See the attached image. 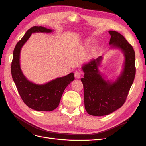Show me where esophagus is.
<instances>
[{"label": "esophagus", "instance_id": "1", "mask_svg": "<svg viewBox=\"0 0 146 146\" xmlns=\"http://www.w3.org/2000/svg\"><path fill=\"white\" fill-rule=\"evenodd\" d=\"M74 76H75V78H80L82 76V73L80 71H76L74 73Z\"/></svg>", "mask_w": 146, "mask_h": 146}]
</instances>
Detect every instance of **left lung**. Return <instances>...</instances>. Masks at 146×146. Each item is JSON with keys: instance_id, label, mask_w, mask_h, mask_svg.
Here are the masks:
<instances>
[{"instance_id": "obj_1", "label": "left lung", "mask_w": 146, "mask_h": 146, "mask_svg": "<svg viewBox=\"0 0 146 146\" xmlns=\"http://www.w3.org/2000/svg\"><path fill=\"white\" fill-rule=\"evenodd\" d=\"M111 48H118L124 55L123 68L116 80H106L99 67L102 60L97 59L82 66L84 74L81 81L83 85L84 103L87 113L92 116H102L116 111L125 103L136 74L135 54L133 48L122 35L110 30Z\"/></svg>"}]
</instances>
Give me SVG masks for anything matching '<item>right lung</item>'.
Masks as SVG:
<instances>
[{
	"label": "right lung",
	"instance_id": "obj_1",
	"mask_svg": "<svg viewBox=\"0 0 146 146\" xmlns=\"http://www.w3.org/2000/svg\"><path fill=\"white\" fill-rule=\"evenodd\" d=\"M52 30L42 26H34L28 30L17 43L13 51L11 76L19 94L29 107L39 111H51L58 107L63 92L74 78L73 72L56 78L43 85L34 83L25 77L20 66L21 50L33 33H50Z\"/></svg>",
	"mask_w": 146,
	"mask_h": 146
}]
</instances>
